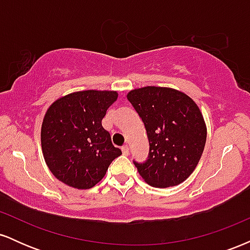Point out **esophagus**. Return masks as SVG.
<instances>
[{
	"label": "esophagus",
	"instance_id": "esophagus-1",
	"mask_svg": "<svg viewBox=\"0 0 250 250\" xmlns=\"http://www.w3.org/2000/svg\"><path fill=\"white\" fill-rule=\"evenodd\" d=\"M121 149H122V153L125 154V155H128V154H129V147H128L127 145L123 146V147H122Z\"/></svg>",
	"mask_w": 250,
	"mask_h": 250
}]
</instances>
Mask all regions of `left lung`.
Listing matches in <instances>:
<instances>
[{
  "mask_svg": "<svg viewBox=\"0 0 250 250\" xmlns=\"http://www.w3.org/2000/svg\"><path fill=\"white\" fill-rule=\"evenodd\" d=\"M127 99L145 123L150 146L147 162H134L139 174L155 188L182 183L196 168L207 139L199 105L183 91L153 85L133 89Z\"/></svg>",
  "mask_w": 250,
  "mask_h": 250,
  "instance_id": "8db88e82",
  "label": "left lung"
}]
</instances>
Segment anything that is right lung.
<instances>
[{
  "mask_svg": "<svg viewBox=\"0 0 250 250\" xmlns=\"http://www.w3.org/2000/svg\"><path fill=\"white\" fill-rule=\"evenodd\" d=\"M117 97L115 90H80L59 97L47 109L41 125L42 154L49 170L64 185L93 188L122 154L102 127Z\"/></svg>",
  "mask_w": 250,
  "mask_h": 250,
  "instance_id": "add662e5",
  "label": "right lung"
}]
</instances>
